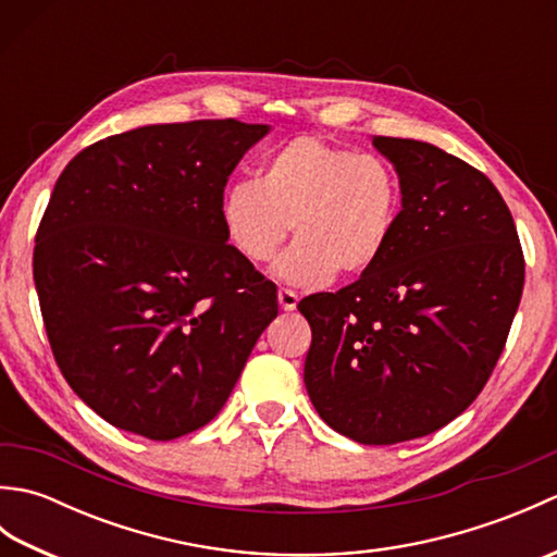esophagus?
<instances>
[{
    "mask_svg": "<svg viewBox=\"0 0 557 557\" xmlns=\"http://www.w3.org/2000/svg\"><path fill=\"white\" fill-rule=\"evenodd\" d=\"M277 301H280L282 311H294V309H297V304H299V297H297V292H292V289H280Z\"/></svg>",
    "mask_w": 557,
    "mask_h": 557,
    "instance_id": "1",
    "label": "esophagus"
}]
</instances>
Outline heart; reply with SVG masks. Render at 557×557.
Returning a JSON list of instances; mask_svg holds the SVG:
<instances>
[{
  "instance_id": "heart-1",
  "label": "heart",
  "mask_w": 557,
  "mask_h": 557,
  "mask_svg": "<svg viewBox=\"0 0 557 557\" xmlns=\"http://www.w3.org/2000/svg\"><path fill=\"white\" fill-rule=\"evenodd\" d=\"M401 215L393 164L373 152L299 136L270 152L258 180L230 186L220 220L232 248L265 265L287 242L275 268L294 287H321L337 272L357 277L377 265Z\"/></svg>"
}]
</instances>
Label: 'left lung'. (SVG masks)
<instances>
[{"label":"left lung","instance_id":"left-lung-1","mask_svg":"<svg viewBox=\"0 0 557 557\" xmlns=\"http://www.w3.org/2000/svg\"><path fill=\"white\" fill-rule=\"evenodd\" d=\"M395 164L401 215L385 256L311 294L304 383L315 411L363 445L429 435L479 397L524 289L510 208L486 174L423 140L373 136Z\"/></svg>","mask_w":557,"mask_h":557}]
</instances>
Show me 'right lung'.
Wrapping results in <instances>:
<instances>
[{
	"label": "right lung",
	"mask_w": 557,
	"mask_h": 557,
	"mask_svg": "<svg viewBox=\"0 0 557 557\" xmlns=\"http://www.w3.org/2000/svg\"><path fill=\"white\" fill-rule=\"evenodd\" d=\"M265 124H152L81 150L35 234L59 371L100 417L174 441L218 417L277 287L227 244L220 203Z\"/></svg>",
	"instance_id": "1"
}]
</instances>
